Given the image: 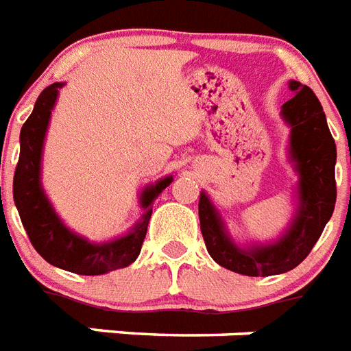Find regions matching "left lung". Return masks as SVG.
<instances>
[{
    "instance_id": "1",
    "label": "left lung",
    "mask_w": 351,
    "mask_h": 351,
    "mask_svg": "<svg viewBox=\"0 0 351 351\" xmlns=\"http://www.w3.org/2000/svg\"><path fill=\"white\" fill-rule=\"evenodd\" d=\"M289 90L294 97L282 106V119L291 128L287 158L298 182L287 228L276 239L241 245L230 235L213 200L200 191V230L208 254L215 263L243 276H274L293 271L311 252L335 210L337 147L322 104L311 88L298 80H291Z\"/></svg>"
}]
</instances>
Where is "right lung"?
Returning a JSON list of instances; mask_svg holds the SVG:
<instances>
[{
	"label": "right lung",
	"mask_w": 351,
	"mask_h": 351,
	"mask_svg": "<svg viewBox=\"0 0 351 351\" xmlns=\"http://www.w3.org/2000/svg\"><path fill=\"white\" fill-rule=\"evenodd\" d=\"M64 84L66 82H55L45 88L34 103L33 114L21 127L20 160L16 165L12 193L23 228L36 252L47 263L82 276H99L128 267L140 256L152 215V204L158 195L173 182V175L164 176L141 189L140 206L143 215L127 234L97 243L68 228L42 186L45 134L49 128L51 112L57 104L58 92Z\"/></svg>",
	"instance_id": "add662e5"
}]
</instances>
